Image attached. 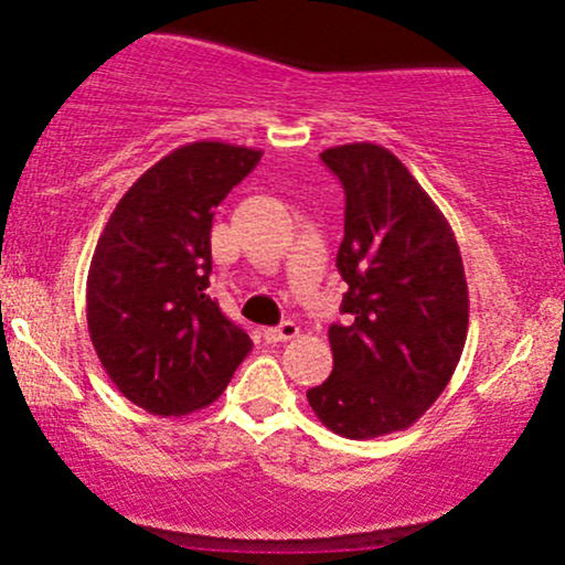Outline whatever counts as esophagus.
Segmentation results:
<instances>
[{"label":"esophagus","instance_id":"esophagus-1","mask_svg":"<svg viewBox=\"0 0 565 565\" xmlns=\"http://www.w3.org/2000/svg\"><path fill=\"white\" fill-rule=\"evenodd\" d=\"M297 334H300V327H297L295 321H284L278 323V327H270L263 332V337L268 342H287V340H295Z\"/></svg>","mask_w":565,"mask_h":565}]
</instances>
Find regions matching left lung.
Returning a JSON list of instances; mask_svg holds the SVG:
<instances>
[{"mask_svg": "<svg viewBox=\"0 0 565 565\" xmlns=\"http://www.w3.org/2000/svg\"><path fill=\"white\" fill-rule=\"evenodd\" d=\"M323 164L345 188L337 270L345 323L329 327L334 366L308 391L329 430L364 440L406 430L449 385L468 340V281L444 212L387 148L348 142Z\"/></svg>", "mask_w": 565, "mask_h": 565, "instance_id": "left-lung-1", "label": "left lung"}]
</instances>
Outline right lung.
Returning a JSON list of instances; mask_svg holds the SVG:
<instances>
[{
    "mask_svg": "<svg viewBox=\"0 0 565 565\" xmlns=\"http://www.w3.org/2000/svg\"><path fill=\"white\" fill-rule=\"evenodd\" d=\"M260 157L220 140L174 148L135 180L97 238L89 340L119 393L157 417L210 406L252 350L206 287L215 206Z\"/></svg>",
    "mask_w": 565,
    "mask_h": 565,
    "instance_id": "1",
    "label": "right lung"
}]
</instances>
